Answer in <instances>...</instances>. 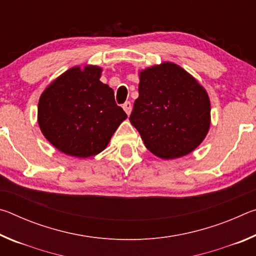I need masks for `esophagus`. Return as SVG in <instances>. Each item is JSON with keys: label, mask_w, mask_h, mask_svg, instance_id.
Wrapping results in <instances>:
<instances>
[{"label": "esophagus", "mask_w": 256, "mask_h": 256, "mask_svg": "<svg viewBox=\"0 0 256 256\" xmlns=\"http://www.w3.org/2000/svg\"><path fill=\"white\" fill-rule=\"evenodd\" d=\"M123 110H125V112H126L128 115H130V114H131V110H132V104L130 102H126L123 105Z\"/></svg>", "instance_id": "34e87169"}]
</instances>
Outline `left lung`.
<instances>
[{"label":"left lung","mask_w":256,"mask_h":256,"mask_svg":"<svg viewBox=\"0 0 256 256\" xmlns=\"http://www.w3.org/2000/svg\"><path fill=\"white\" fill-rule=\"evenodd\" d=\"M138 76V97L130 122L146 149L167 160L192 152L210 128V99L206 89L170 62L142 70Z\"/></svg>","instance_id":"1"}]
</instances>
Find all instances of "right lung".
<instances>
[{"instance_id": "add662e5", "label": "right lung", "mask_w": 256, "mask_h": 256, "mask_svg": "<svg viewBox=\"0 0 256 256\" xmlns=\"http://www.w3.org/2000/svg\"><path fill=\"white\" fill-rule=\"evenodd\" d=\"M102 68H71L52 82L38 102L44 136L63 154L78 158L106 148L128 115L116 105L114 92L99 80Z\"/></svg>"}]
</instances>
